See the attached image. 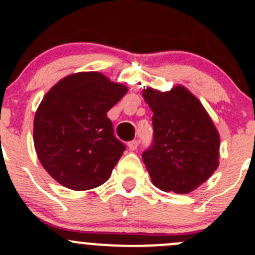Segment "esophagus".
I'll return each instance as SVG.
<instances>
[{
  "mask_svg": "<svg viewBox=\"0 0 255 255\" xmlns=\"http://www.w3.org/2000/svg\"><path fill=\"white\" fill-rule=\"evenodd\" d=\"M138 145H139V142H138V140H130V142H128V148H129L130 150H135V149L138 148Z\"/></svg>",
  "mask_w": 255,
  "mask_h": 255,
  "instance_id": "34e87169",
  "label": "esophagus"
}]
</instances>
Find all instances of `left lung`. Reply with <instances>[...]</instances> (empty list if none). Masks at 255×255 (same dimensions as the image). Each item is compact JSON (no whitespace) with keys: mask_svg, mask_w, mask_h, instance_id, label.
<instances>
[{"mask_svg":"<svg viewBox=\"0 0 255 255\" xmlns=\"http://www.w3.org/2000/svg\"><path fill=\"white\" fill-rule=\"evenodd\" d=\"M153 111V143L142 154L151 181L160 190L187 194L218 168L220 134L201 102L184 86L168 92L146 87Z\"/></svg>","mask_w":255,"mask_h":255,"instance_id":"left-lung-1","label":"left lung"}]
</instances>
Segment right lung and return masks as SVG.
I'll return each instance as SVG.
<instances>
[{
	"mask_svg": "<svg viewBox=\"0 0 255 255\" xmlns=\"http://www.w3.org/2000/svg\"><path fill=\"white\" fill-rule=\"evenodd\" d=\"M126 94L125 85L90 71L61 79L43 97L33 123L34 148L59 184L82 191L109 180L126 145L113 135L107 112Z\"/></svg>",
	"mask_w": 255,
	"mask_h": 255,
	"instance_id": "add662e5",
	"label": "right lung"
}]
</instances>
